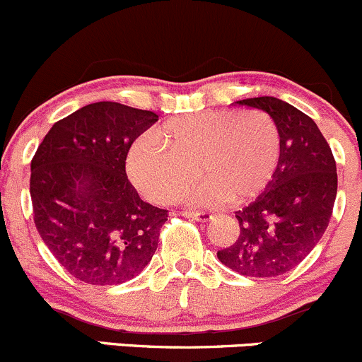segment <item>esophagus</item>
Returning <instances> with one entry per match:
<instances>
[{"instance_id":"esophagus-1","label":"esophagus","mask_w":362,"mask_h":362,"mask_svg":"<svg viewBox=\"0 0 362 362\" xmlns=\"http://www.w3.org/2000/svg\"><path fill=\"white\" fill-rule=\"evenodd\" d=\"M182 216L189 220H196V222H208V220L213 218V215L210 213H199V211H184Z\"/></svg>"}]
</instances>
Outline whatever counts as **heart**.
Returning <instances> with one entry per match:
<instances>
[{"mask_svg":"<svg viewBox=\"0 0 362 362\" xmlns=\"http://www.w3.org/2000/svg\"><path fill=\"white\" fill-rule=\"evenodd\" d=\"M281 152L279 127L267 112L204 111L170 117L154 136L136 139L128 149L127 170L154 203L180 199L201 171L208 184L192 194V204L226 199L241 204L271 184Z\"/></svg>","mask_w":362,"mask_h":362,"instance_id":"obj_1","label":"heart"}]
</instances>
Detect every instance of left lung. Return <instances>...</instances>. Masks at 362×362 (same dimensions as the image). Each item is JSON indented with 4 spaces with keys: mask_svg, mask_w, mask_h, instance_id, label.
I'll return each instance as SVG.
<instances>
[{
    "mask_svg": "<svg viewBox=\"0 0 362 362\" xmlns=\"http://www.w3.org/2000/svg\"><path fill=\"white\" fill-rule=\"evenodd\" d=\"M267 112L281 132L279 168L264 192L235 211L239 238L216 253L234 272L274 277L295 269L325 234L337 197V163L317 124L276 97L235 102Z\"/></svg>",
    "mask_w": 362,
    "mask_h": 362,
    "instance_id": "obj_1",
    "label": "left lung"
}]
</instances>
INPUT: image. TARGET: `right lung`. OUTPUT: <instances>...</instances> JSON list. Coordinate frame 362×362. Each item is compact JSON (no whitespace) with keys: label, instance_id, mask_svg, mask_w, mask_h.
<instances>
[{"label":"right lung","instance_id":"obj_1","mask_svg":"<svg viewBox=\"0 0 362 362\" xmlns=\"http://www.w3.org/2000/svg\"><path fill=\"white\" fill-rule=\"evenodd\" d=\"M158 114L95 102L57 121L30 161L34 223L67 272L95 286L146 269L168 220L127 177L128 149Z\"/></svg>","mask_w":362,"mask_h":362}]
</instances>
